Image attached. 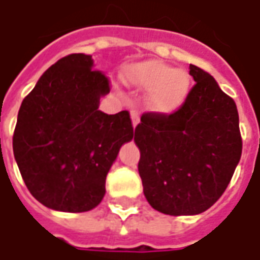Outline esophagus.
Wrapping results in <instances>:
<instances>
[{"instance_id":"esophagus-1","label":"esophagus","mask_w":260,"mask_h":260,"mask_svg":"<svg viewBox=\"0 0 260 260\" xmlns=\"http://www.w3.org/2000/svg\"><path fill=\"white\" fill-rule=\"evenodd\" d=\"M130 115H132V123H133V127H136V125L139 124V120H140V118H139V113L133 110V111L130 113Z\"/></svg>"}]
</instances>
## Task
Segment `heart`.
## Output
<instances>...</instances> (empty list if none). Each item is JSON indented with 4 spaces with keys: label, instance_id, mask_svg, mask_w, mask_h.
<instances>
[{
    "label": "heart",
    "instance_id": "b5f03b06",
    "mask_svg": "<svg viewBox=\"0 0 260 260\" xmlns=\"http://www.w3.org/2000/svg\"><path fill=\"white\" fill-rule=\"evenodd\" d=\"M121 76L128 85L149 89L146 96L147 107L162 114L176 111L184 104L191 89V78L160 60H143L125 66Z\"/></svg>",
    "mask_w": 260,
    "mask_h": 260
}]
</instances>
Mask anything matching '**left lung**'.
<instances>
[{"mask_svg":"<svg viewBox=\"0 0 260 260\" xmlns=\"http://www.w3.org/2000/svg\"><path fill=\"white\" fill-rule=\"evenodd\" d=\"M195 85L171 114L145 113L135 130L139 174L155 210L169 215L204 213L223 195L240 156L242 136L233 98L201 68Z\"/></svg>","mask_w":260,"mask_h":260,"instance_id":"left-lung-1","label":"left lung"}]
</instances>
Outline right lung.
Here are the masks:
<instances>
[{"label": "right lung", "instance_id": "right-lung-1", "mask_svg": "<svg viewBox=\"0 0 260 260\" xmlns=\"http://www.w3.org/2000/svg\"><path fill=\"white\" fill-rule=\"evenodd\" d=\"M92 66L84 53L59 59L18 110L15 162L30 194L57 211L84 213L100 204L120 147L133 139L128 111L98 110L110 81Z\"/></svg>", "mask_w": 260, "mask_h": 260}]
</instances>
